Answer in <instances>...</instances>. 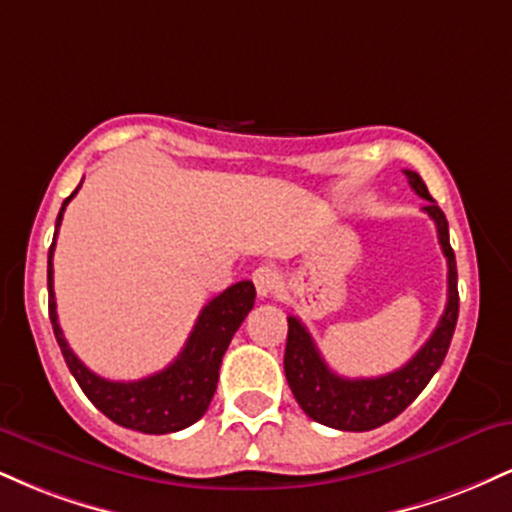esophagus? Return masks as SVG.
<instances>
[{"label":"esophagus","instance_id":"esophagus-1","mask_svg":"<svg viewBox=\"0 0 512 512\" xmlns=\"http://www.w3.org/2000/svg\"><path fill=\"white\" fill-rule=\"evenodd\" d=\"M252 284H255L257 296L269 298L276 289H279V272H276L274 267H269V264H262V267H257L255 272H252Z\"/></svg>","mask_w":512,"mask_h":512}]
</instances>
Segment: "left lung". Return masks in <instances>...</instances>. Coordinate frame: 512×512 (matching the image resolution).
<instances>
[{
  "mask_svg": "<svg viewBox=\"0 0 512 512\" xmlns=\"http://www.w3.org/2000/svg\"><path fill=\"white\" fill-rule=\"evenodd\" d=\"M411 190L426 199L424 211L438 228V240L443 255L448 257V303L428 342L404 363L402 368L380 378H342L327 366L317 346L298 317H289V337H286L284 370L289 387L301 404V409L317 424H325L339 431H370L392 421L421 395L428 380L443 366L448 354L452 332L460 313L457 296V264L455 252L450 248L448 219L436 199L428 195L426 182L414 170H404Z\"/></svg>",
  "mask_w": 512,
  "mask_h": 512,
  "instance_id": "left-lung-1",
  "label": "left lung"
}]
</instances>
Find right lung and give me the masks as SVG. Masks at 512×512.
Instances as JSON below:
<instances>
[{
    "label": "right lung",
    "mask_w": 512,
    "mask_h": 512,
    "mask_svg": "<svg viewBox=\"0 0 512 512\" xmlns=\"http://www.w3.org/2000/svg\"><path fill=\"white\" fill-rule=\"evenodd\" d=\"M76 192H79V187L64 199L60 214H57V228L62 223L64 209L72 202ZM55 238H52L48 252L50 322L64 361H67L84 395L110 421L139 433H154V436L175 433L202 419L216 392V383H219L221 358L226 354L233 334L243 325L245 315L255 305V286H252V281H238V284L228 286L226 291L204 305L185 346H182L178 358L168 368L158 370L149 378L132 380V383H117V380H105L101 375L93 373V370H88L79 361V356L69 349L67 339H64L60 322H57L55 289H52Z\"/></svg>",
    "instance_id": "right-lung-1"
}]
</instances>
